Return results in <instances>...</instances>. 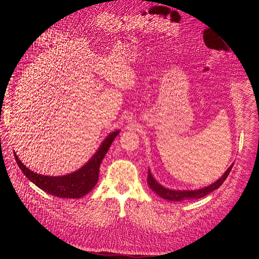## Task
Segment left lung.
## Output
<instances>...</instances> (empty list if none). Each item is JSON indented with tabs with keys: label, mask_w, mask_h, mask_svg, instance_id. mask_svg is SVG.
Wrapping results in <instances>:
<instances>
[{
	"label": "left lung",
	"mask_w": 259,
	"mask_h": 259,
	"mask_svg": "<svg viewBox=\"0 0 259 259\" xmlns=\"http://www.w3.org/2000/svg\"><path fill=\"white\" fill-rule=\"evenodd\" d=\"M233 165H231L228 170L224 173V175L220 180H217L215 183L211 184L208 187H205L202 189H198V190H171L168 188H165L164 186H161L160 184H158L155 179L152 176L150 170H148V178H147V182L149 187L152 189V191H154L159 197L167 199V200H171V201H183V200H187V199H196V198H200L208 195L209 193L213 192L214 190L219 189L224 182L226 181V179L228 178L229 173L231 172L233 168Z\"/></svg>",
	"instance_id": "left-lung-1"
}]
</instances>
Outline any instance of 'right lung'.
<instances>
[{
	"instance_id": "obj_1",
	"label": "right lung",
	"mask_w": 259,
	"mask_h": 259,
	"mask_svg": "<svg viewBox=\"0 0 259 259\" xmlns=\"http://www.w3.org/2000/svg\"><path fill=\"white\" fill-rule=\"evenodd\" d=\"M118 133L119 130H116L109 134L100 146L99 150L94 153L85 166L75 172L63 176H47L37 174L24 166L16 153L15 157L18 166L26 178L39 189H42L43 191L62 198H80L90 192L94 186L97 185L99 181L101 162Z\"/></svg>"
}]
</instances>
